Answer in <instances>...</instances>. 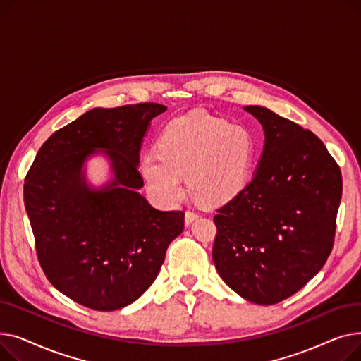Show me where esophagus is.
Masks as SVG:
<instances>
[{"mask_svg":"<svg viewBox=\"0 0 361 361\" xmlns=\"http://www.w3.org/2000/svg\"><path fill=\"white\" fill-rule=\"evenodd\" d=\"M199 218V214L197 212H195V211H187L185 212V218H184V221H185V225H190L193 221H196Z\"/></svg>","mask_w":361,"mask_h":361,"instance_id":"esophagus-1","label":"esophagus"}]
</instances>
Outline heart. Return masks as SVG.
Instances as JSON below:
<instances>
[{"label": "heart", "mask_w": 361, "mask_h": 361, "mask_svg": "<svg viewBox=\"0 0 361 361\" xmlns=\"http://www.w3.org/2000/svg\"><path fill=\"white\" fill-rule=\"evenodd\" d=\"M159 155L140 159V174L158 200L177 204L188 190L204 204H218L237 196L247 183L256 157L252 131L203 112L171 121L158 142Z\"/></svg>", "instance_id": "1"}]
</instances>
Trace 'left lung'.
Here are the masks:
<instances>
[{
  "label": "left lung",
  "instance_id": "1",
  "mask_svg": "<svg viewBox=\"0 0 361 361\" xmlns=\"http://www.w3.org/2000/svg\"><path fill=\"white\" fill-rule=\"evenodd\" d=\"M263 127L252 181L216 211L212 259L224 282L256 305L301 290L332 252L343 177L322 140L274 111L244 106Z\"/></svg>",
  "mask_w": 361,
  "mask_h": 361
}]
</instances>
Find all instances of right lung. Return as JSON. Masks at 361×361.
<instances>
[{"label": "right lung", "mask_w": 361, "mask_h": 361, "mask_svg": "<svg viewBox=\"0 0 361 361\" xmlns=\"http://www.w3.org/2000/svg\"><path fill=\"white\" fill-rule=\"evenodd\" d=\"M154 102L93 108L42 145L25 180V206L36 255L52 286L79 305L112 312L136 301L155 281L184 212L158 211L139 193V150ZM105 148L113 180L89 188L82 173Z\"/></svg>", "instance_id": "obj_1"}]
</instances>
